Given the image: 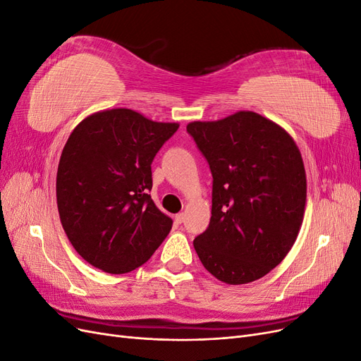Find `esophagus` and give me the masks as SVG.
I'll return each instance as SVG.
<instances>
[{"mask_svg":"<svg viewBox=\"0 0 361 361\" xmlns=\"http://www.w3.org/2000/svg\"><path fill=\"white\" fill-rule=\"evenodd\" d=\"M183 220H185V214L183 212H180V214H178L176 216H174V221H176L178 224H182Z\"/></svg>","mask_w":361,"mask_h":361,"instance_id":"obj_1","label":"esophagus"}]
</instances>
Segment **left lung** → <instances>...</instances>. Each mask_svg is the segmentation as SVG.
<instances>
[{
  "instance_id": "8db88e82",
  "label": "left lung",
  "mask_w": 361,
  "mask_h": 361,
  "mask_svg": "<svg viewBox=\"0 0 361 361\" xmlns=\"http://www.w3.org/2000/svg\"><path fill=\"white\" fill-rule=\"evenodd\" d=\"M187 133L212 173V216L194 239L214 277L245 285L286 257L302 223L305 170L285 129L253 111L192 122Z\"/></svg>"
}]
</instances>
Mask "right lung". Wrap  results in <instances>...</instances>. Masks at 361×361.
Segmentation results:
<instances>
[{
  "instance_id": "obj_1",
  "label": "right lung",
  "mask_w": 361,
  "mask_h": 361,
  "mask_svg": "<svg viewBox=\"0 0 361 361\" xmlns=\"http://www.w3.org/2000/svg\"><path fill=\"white\" fill-rule=\"evenodd\" d=\"M179 128L128 108L94 113L73 129L57 171V206L71 244L90 265L125 274L171 231L152 200V161Z\"/></svg>"
}]
</instances>
